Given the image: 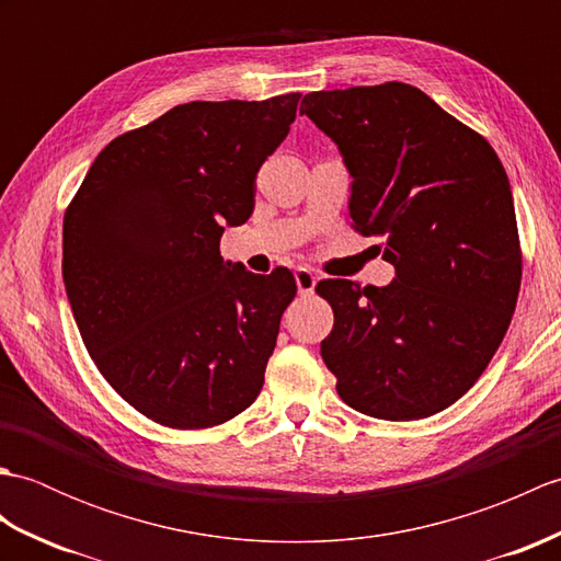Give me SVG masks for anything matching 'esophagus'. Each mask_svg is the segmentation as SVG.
I'll return each mask as SVG.
<instances>
[{
  "mask_svg": "<svg viewBox=\"0 0 561 561\" xmlns=\"http://www.w3.org/2000/svg\"><path fill=\"white\" fill-rule=\"evenodd\" d=\"M294 277H296V287H299V294H301V296L313 294L318 277H316V272H313L311 267H296Z\"/></svg>",
  "mask_w": 561,
  "mask_h": 561,
  "instance_id": "obj_1",
  "label": "esophagus"
}]
</instances>
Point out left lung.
I'll return each instance as SVG.
<instances>
[{"mask_svg":"<svg viewBox=\"0 0 561 561\" xmlns=\"http://www.w3.org/2000/svg\"><path fill=\"white\" fill-rule=\"evenodd\" d=\"M301 115L354 178L352 229L383 238L396 267L388 287L316 284L335 313L320 354L356 412L424 420L474 386L514 316L523 253L504 165L402 81L306 93Z\"/></svg>","mask_w":561,"mask_h":561,"instance_id":"left-lung-1","label":"left lung"}]
</instances>
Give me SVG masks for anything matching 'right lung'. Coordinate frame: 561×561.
<instances>
[{
	"label": "right lung",
	"mask_w": 561,
	"mask_h": 561,
	"mask_svg": "<svg viewBox=\"0 0 561 561\" xmlns=\"http://www.w3.org/2000/svg\"><path fill=\"white\" fill-rule=\"evenodd\" d=\"M301 93L193 101L115 137L71 197L62 277L103 378L147 420L211 428L265 383L291 270L224 262V226L253 214L255 175Z\"/></svg>",
	"instance_id": "right-lung-1"
}]
</instances>
